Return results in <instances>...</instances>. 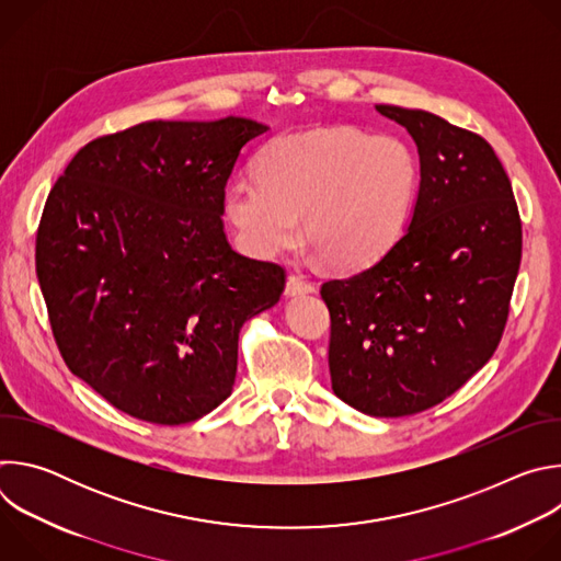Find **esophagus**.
<instances>
[{
    "label": "esophagus",
    "instance_id": "34e87169",
    "mask_svg": "<svg viewBox=\"0 0 561 561\" xmlns=\"http://www.w3.org/2000/svg\"><path fill=\"white\" fill-rule=\"evenodd\" d=\"M312 290H314V286H312L304 275H297V273L288 275V279H286V295H288V297L308 295V293H312Z\"/></svg>",
    "mask_w": 561,
    "mask_h": 561
}]
</instances>
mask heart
<instances>
[{"instance_id":"obj_1","label":"heart","mask_w":561,"mask_h":561,"mask_svg":"<svg viewBox=\"0 0 561 561\" xmlns=\"http://www.w3.org/2000/svg\"><path fill=\"white\" fill-rule=\"evenodd\" d=\"M420 191L413 148L394 135L324 126L273 139L257 178L234 180L224 210L253 255L288 249L304 215L306 242L333 268L377 262L402 237Z\"/></svg>"}]
</instances>
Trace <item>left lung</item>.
<instances>
[{"mask_svg": "<svg viewBox=\"0 0 561 561\" xmlns=\"http://www.w3.org/2000/svg\"><path fill=\"white\" fill-rule=\"evenodd\" d=\"M420 152L407 232L370 268L322 286L335 394L373 417L422 413L495 353L522 262V221L491 144L388 104Z\"/></svg>", "mask_w": 561, "mask_h": 561, "instance_id": "left-lung-1", "label": "left lung"}]
</instances>
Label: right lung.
<instances>
[{
    "mask_svg": "<svg viewBox=\"0 0 561 561\" xmlns=\"http://www.w3.org/2000/svg\"><path fill=\"white\" fill-rule=\"evenodd\" d=\"M247 117L144 122L98 137L55 182L35 266L66 366L117 411L178 426L217 409L239 329L273 308L284 268L230 249L224 188Z\"/></svg>",
    "mask_w": 561,
    "mask_h": 561,
    "instance_id": "1",
    "label": "right lung"
}]
</instances>
